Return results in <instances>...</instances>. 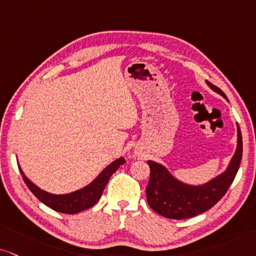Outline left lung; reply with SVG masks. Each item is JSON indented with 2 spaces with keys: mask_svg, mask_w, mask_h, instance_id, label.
Here are the masks:
<instances>
[{
  "mask_svg": "<svg viewBox=\"0 0 256 256\" xmlns=\"http://www.w3.org/2000/svg\"><path fill=\"white\" fill-rule=\"evenodd\" d=\"M216 92L226 97L220 88L206 82ZM238 148L226 171L215 179L200 186L182 184L170 174L160 164L147 162L150 168V182L146 188L147 203L156 212L166 218H191L205 212L218 202L234 182L242 159V135L238 124Z\"/></svg>",
  "mask_w": 256,
  "mask_h": 256,
  "instance_id": "left-lung-1",
  "label": "left lung"
}]
</instances>
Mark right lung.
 Segmentation results:
<instances>
[{"mask_svg":"<svg viewBox=\"0 0 256 256\" xmlns=\"http://www.w3.org/2000/svg\"><path fill=\"white\" fill-rule=\"evenodd\" d=\"M126 162L124 158H120V159L115 160V162L110 164L106 170H103V172L97 176L94 180L91 182L90 185H88L86 188H82L72 194H51L48 192H45L40 190L38 186H36L33 182H30L27 179V176L24 174V172L21 171V176L24 178V182H26L27 188H30L36 197L39 200L41 203L47 205L48 208H51L54 211L62 214H78L80 211L89 209V208L94 206V204L98 202V200L102 196V192L108 184L110 176H112V173H115L118 170V167L123 165Z\"/></svg>","mask_w":256,"mask_h":256,"instance_id":"1","label":"right lung"}]
</instances>
